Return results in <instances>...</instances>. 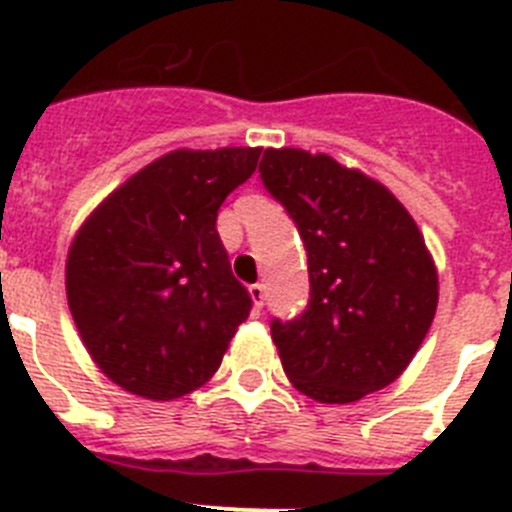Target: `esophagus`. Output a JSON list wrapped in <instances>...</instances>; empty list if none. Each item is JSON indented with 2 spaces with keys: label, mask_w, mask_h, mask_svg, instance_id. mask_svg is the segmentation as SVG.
Segmentation results:
<instances>
[{
  "label": "esophagus",
  "mask_w": 512,
  "mask_h": 512,
  "mask_svg": "<svg viewBox=\"0 0 512 512\" xmlns=\"http://www.w3.org/2000/svg\"><path fill=\"white\" fill-rule=\"evenodd\" d=\"M248 295H251V302L256 310H261V307H264V300H266L264 284H251V287H248Z\"/></svg>",
  "instance_id": "1"
}]
</instances>
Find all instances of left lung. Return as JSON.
<instances>
[{
    "label": "left lung",
    "instance_id": "left-lung-1",
    "mask_svg": "<svg viewBox=\"0 0 512 512\" xmlns=\"http://www.w3.org/2000/svg\"><path fill=\"white\" fill-rule=\"evenodd\" d=\"M261 179L295 220L310 302L271 323L284 374L302 395L346 405L395 382L431 328L438 271L402 202L328 153L266 148Z\"/></svg>",
    "mask_w": 512,
    "mask_h": 512
}]
</instances>
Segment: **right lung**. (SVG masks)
Here are the masks:
<instances>
[{"label":"right lung","mask_w":512,"mask_h":512,"mask_svg":"<svg viewBox=\"0 0 512 512\" xmlns=\"http://www.w3.org/2000/svg\"><path fill=\"white\" fill-rule=\"evenodd\" d=\"M261 148H176L107 194L76 230L66 297L81 343L130 395L200 390L251 312L230 271L217 210Z\"/></svg>","instance_id":"1"}]
</instances>
